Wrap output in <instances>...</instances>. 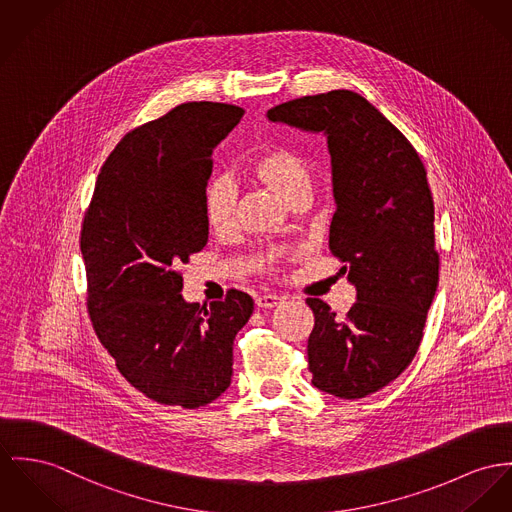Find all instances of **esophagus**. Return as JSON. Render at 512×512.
<instances>
[{
	"instance_id": "1",
	"label": "esophagus",
	"mask_w": 512,
	"mask_h": 512,
	"mask_svg": "<svg viewBox=\"0 0 512 512\" xmlns=\"http://www.w3.org/2000/svg\"><path fill=\"white\" fill-rule=\"evenodd\" d=\"M255 304L259 306V308H275L278 304H282V298L280 296H276V294H263V296H259L257 300H255Z\"/></svg>"
}]
</instances>
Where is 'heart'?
Wrapping results in <instances>:
<instances>
[{
    "mask_svg": "<svg viewBox=\"0 0 512 512\" xmlns=\"http://www.w3.org/2000/svg\"><path fill=\"white\" fill-rule=\"evenodd\" d=\"M251 177L273 189L288 204L306 202L314 187V169L310 159L294 148H275L265 152L251 165ZM204 220L212 232L226 236L236 228L237 197L230 179L216 177L208 183L202 200ZM284 251H269L261 257L265 269L276 271L282 265Z\"/></svg>",
    "mask_w": 512,
    "mask_h": 512,
    "instance_id": "obj_1",
    "label": "heart"
}]
</instances>
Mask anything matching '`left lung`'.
Listing matches in <instances>:
<instances>
[{
    "instance_id": "8db88e82",
    "label": "left lung",
    "mask_w": 512,
    "mask_h": 512,
    "mask_svg": "<svg viewBox=\"0 0 512 512\" xmlns=\"http://www.w3.org/2000/svg\"><path fill=\"white\" fill-rule=\"evenodd\" d=\"M267 117L327 134L337 202L329 249L345 263L341 273L356 286V302L335 317L323 300H306L315 317L308 364L317 390L366 397L411 364L433 304L440 255L425 163L354 91L292 99Z\"/></svg>"
}]
</instances>
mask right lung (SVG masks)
<instances>
[{
	"instance_id": "right-lung-1",
	"label": "right lung",
	"mask_w": 512,
	"mask_h": 512,
	"mask_svg": "<svg viewBox=\"0 0 512 512\" xmlns=\"http://www.w3.org/2000/svg\"><path fill=\"white\" fill-rule=\"evenodd\" d=\"M243 109L195 101L130 130L103 163L79 249L87 314L118 372L161 405L197 409L232 382L253 298L187 304L181 267L208 241L202 200L214 148Z\"/></svg>"
}]
</instances>
